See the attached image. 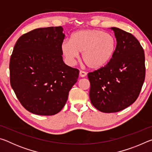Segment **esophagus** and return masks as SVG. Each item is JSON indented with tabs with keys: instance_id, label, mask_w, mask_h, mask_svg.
Returning <instances> with one entry per match:
<instances>
[{
	"instance_id": "obj_1",
	"label": "esophagus",
	"mask_w": 152,
	"mask_h": 152,
	"mask_svg": "<svg viewBox=\"0 0 152 152\" xmlns=\"http://www.w3.org/2000/svg\"><path fill=\"white\" fill-rule=\"evenodd\" d=\"M86 72L84 71H82V70H80V77H85L86 76Z\"/></svg>"
}]
</instances>
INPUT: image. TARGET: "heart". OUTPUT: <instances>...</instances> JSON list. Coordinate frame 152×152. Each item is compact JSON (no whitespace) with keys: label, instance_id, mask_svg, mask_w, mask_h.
<instances>
[{"label":"heart","instance_id":"b5f03b06","mask_svg":"<svg viewBox=\"0 0 152 152\" xmlns=\"http://www.w3.org/2000/svg\"><path fill=\"white\" fill-rule=\"evenodd\" d=\"M117 50V39L109 33L98 29H83L74 33L70 42L64 41L61 53L66 62L73 64L82 53V60L88 68H101L112 60Z\"/></svg>","mask_w":152,"mask_h":152}]
</instances>
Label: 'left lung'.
<instances>
[{
    "label": "left lung",
    "mask_w": 152,
    "mask_h": 152,
    "mask_svg": "<svg viewBox=\"0 0 152 152\" xmlns=\"http://www.w3.org/2000/svg\"><path fill=\"white\" fill-rule=\"evenodd\" d=\"M117 50L107 65L88 74L90 99L103 113H116L134 102L145 80V54L140 43L132 33L111 27Z\"/></svg>",
    "instance_id": "left-lung-1"
}]
</instances>
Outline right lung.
<instances>
[{"label":"right lung","mask_w":152,"mask_h":152,"mask_svg":"<svg viewBox=\"0 0 152 152\" xmlns=\"http://www.w3.org/2000/svg\"><path fill=\"white\" fill-rule=\"evenodd\" d=\"M63 28L33 29L20 36L10 59V82L20 104L38 115H53L63 109L79 70L64 64Z\"/></svg>","instance_id":"1"}]
</instances>
